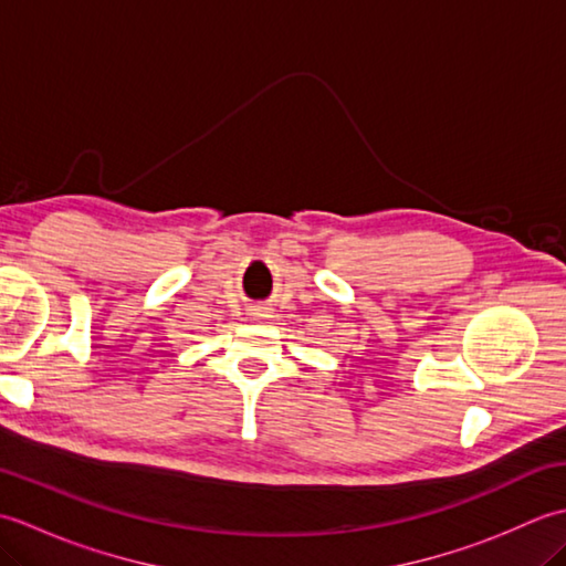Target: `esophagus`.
I'll return each mask as SVG.
<instances>
[{
	"mask_svg": "<svg viewBox=\"0 0 566 566\" xmlns=\"http://www.w3.org/2000/svg\"><path fill=\"white\" fill-rule=\"evenodd\" d=\"M255 316H264V314H262V311H255Z\"/></svg>",
	"mask_w": 566,
	"mask_h": 566,
	"instance_id": "34e87169",
	"label": "esophagus"
}]
</instances>
